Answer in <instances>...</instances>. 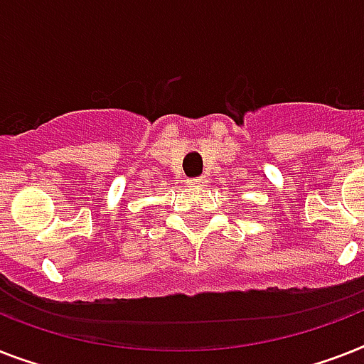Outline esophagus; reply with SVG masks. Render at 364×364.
<instances>
[{
	"label": "esophagus",
	"mask_w": 364,
	"mask_h": 364,
	"mask_svg": "<svg viewBox=\"0 0 364 364\" xmlns=\"http://www.w3.org/2000/svg\"><path fill=\"white\" fill-rule=\"evenodd\" d=\"M205 184H206L205 176H199V178L190 180V186H205Z\"/></svg>",
	"instance_id": "1"
}]
</instances>
